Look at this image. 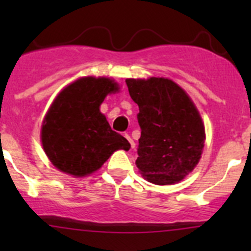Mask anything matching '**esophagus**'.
Segmentation results:
<instances>
[{
  "instance_id": "34e87169",
  "label": "esophagus",
  "mask_w": 251,
  "mask_h": 251,
  "mask_svg": "<svg viewBox=\"0 0 251 251\" xmlns=\"http://www.w3.org/2000/svg\"><path fill=\"white\" fill-rule=\"evenodd\" d=\"M124 136H125V138L128 141V143H130V148H131V149L135 148V143H133V141L131 140L130 135H128V133H125V135H124Z\"/></svg>"
}]
</instances>
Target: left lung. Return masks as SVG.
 Returning a JSON list of instances; mask_svg holds the SVG:
<instances>
[{"mask_svg": "<svg viewBox=\"0 0 251 251\" xmlns=\"http://www.w3.org/2000/svg\"><path fill=\"white\" fill-rule=\"evenodd\" d=\"M126 85L140 108L136 165L151 183L181 181L196 168L204 148V125L196 105L169 78H127Z\"/></svg>", "mask_w": 251, "mask_h": 251, "instance_id": "8db88e82", "label": "left lung"}]
</instances>
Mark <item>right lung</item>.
Listing matches in <instances>:
<instances>
[{"label": "right lung", "instance_id": "obj_1", "mask_svg": "<svg viewBox=\"0 0 251 251\" xmlns=\"http://www.w3.org/2000/svg\"><path fill=\"white\" fill-rule=\"evenodd\" d=\"M108 77H82L64 88L45 116L41 140L45 153L63 173L86 176L98 170L118 149L130 143L111 130L100 105L105 96L118 92Z\"/></svg>", "mask_w": 251, "mask_h": 251}]
</instances>
